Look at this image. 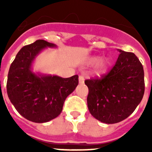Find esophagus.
<instances>
[{
    "instance_id": "esophagus-1",
    "label": "esophagus",
    "mask_w": 152,
    "mask_h": 152,
    "mask_svg": "<svg viewBox=\"0 0 152 152\" xmlns=\"http://www.w3.org/2000/svg\"><path fill=\"white\" fill-rule=\"evenodd\" d=\"M84 77L80 75V76H79V83H80V84H84Z\"/></svg>"
}]
</instances>
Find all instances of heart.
I'll return each mask as SVG.
<instances>
[{"instance_id": "b5f03b06", "label": "heart", "mask_w": 152, "mask_h": 152, "mask_svg": "<svg viewBox=\"0 0 152 152\" xmlns=\"http://www.w3.org/2000/svg\"><path fill=\"white\" fill-rule=\"evenodd\" d=\"M99 60H100L99 59V58H93L91 60V62L97 63L98 61H99ZM106 66H107V62H105V61H102L100 64V65H99V67H98L97 70H96V74H100V72L106 68Z\"/></svg>"}]
</instances>
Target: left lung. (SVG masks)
<instances>
[{"label":"left lung","mask_w":152,"mask_h":152,"mask_svg":"<svg viewBox=\"0 0 152 152\" xmlns=\"http://www.w3.org/2000/svg\"><path fill=\"white\" fill-rule=\"evenodd\" d=\"M116 62L100 78L85 80L88 107L95 119L113 124L129 116L142 100L145 92L144 70L132 52L119 49Z\"/></svg>","instance_id":"left-lung-1"}]
</instances>
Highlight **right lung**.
Here are the masks:
<instances>
[{
	"label": "right lung",
	"instance_id": "add662e5",
	"mask_svg": "<svg viewBox=\"0 0 152 152\" xmlns=\"http://www.w3.org/2000/svg\"><path fill=\"white\" fill-rule=\"evenodd\" d=\"M46 47L56 45L42 39L25 45L10 64L7 92L17 112L29 121L42 123L57 117L64 102L78 84V75L62 78L33 73L32 63Z\"/></svg>",
	"mask_w": 152,
	"mask_h": 152
}]
</instances>
